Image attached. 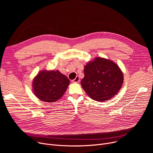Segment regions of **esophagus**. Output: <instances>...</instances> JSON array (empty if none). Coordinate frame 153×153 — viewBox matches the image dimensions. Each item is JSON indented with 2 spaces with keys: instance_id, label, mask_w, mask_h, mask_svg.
<instances>
[{
  "instance_id": "34e87169",
  "label": "esophagus",
  "mask_w": 153,
  "mask_h": 153,
  "mask_svg": "<svg viewBox=\"0 0 153 153\" xmlns=\"http://www.w3.org/2000/svg\"><path fill=\"white\" fill-rule=\"evenodd\" d=\"M72 82H74V83H77V82H79V81H80L79 77L78 76H76V77L74 80H72Z\"/></svg>"
}]
</instances>
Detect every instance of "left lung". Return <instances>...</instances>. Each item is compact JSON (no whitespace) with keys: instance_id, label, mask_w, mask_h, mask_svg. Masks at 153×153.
<instances>
[{"instance_id":"1","label":"left lung","mask_w":153,"mask_h":153,"mask_svg":"<svg viewBox=\"0 0 153 153\" xmlns=\"http://www.w3.org/2000/svg\"><path fill=\"white\" fill-rule=\"evenodd\" d=\"M83 89L96 101L109 100L115 95L123 84V72L117 64L110 59L96 58L84 66Z\"/></svg>"}]
</instances>
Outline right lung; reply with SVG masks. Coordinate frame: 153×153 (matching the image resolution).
I'll use <instances>...</instances> for the list:
<instances>
[{"instance_id": "obj_1", "label": "right lung", "mask_w": 153, "mask_h": 153, "mask_svg": "<svg viewBox=\"0 0 153 153\" xmlns=\"http://www.w3.org/2000/svg\"><path fill=\"white\" fill-rule=\"evenodd\" d=\"M69 79L57 71H41L33 81L35 95L42 101L54 102L65 93L69 85Z\"/></svg>"}]
</instances>
